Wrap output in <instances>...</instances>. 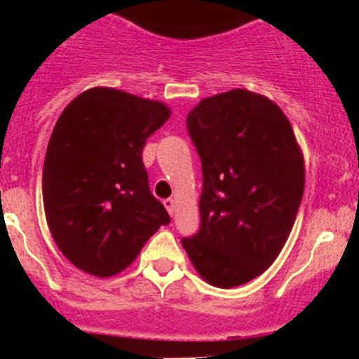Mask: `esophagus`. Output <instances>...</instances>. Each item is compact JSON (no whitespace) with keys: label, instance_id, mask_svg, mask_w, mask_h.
<instances>
[{"label":"esophagus","instance_id":"34e87169","mask_svg":"<svg viewBox=\"0 0 359 359\" xmlns=\"http://www.w3.org/2000/svg\"><path fill=\"white\" fill-rule=\"evenodd\" d=\"M163 205H165V208H167V212H169L170 215H174V208H176V201H174L172 198H169V199H165Z\"/></svg>","mask_w":359,"mask_h":359}]
</instances>
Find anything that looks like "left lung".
<instances>
[{
  "label": "left lung",
  "instance_id": "1",
  "mask_svg": "<svg viewBox=\"0 0 359 359\" xmlns=\"http://www.w3.org/2000/svg\"><path fill=\"white\" fill-rule=\"evenodd\" d=\"M203 165L201 228L182 239L201 278L236 287L264 273L284 248L306 185L302 149L268 97L230 90L187 116Z\"/></svg>",
  "mask_w": 359,
  "mask_h": 359
}]
</instances>
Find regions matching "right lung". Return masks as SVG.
<instances>
[{
  "label": "right lung",
  "mask_w": 359,
  "mask_h": 359,
  "mask_svg": "<svg viewBox=\"0 0 359 359\" xmlns=\"http://www.w3.org/2000/svg\"><path fill=\"white\" fill-rule=\"evenodd\" d=\"M169 116L158 100L91 88L57 120L44 156V214L62 255L86 273H120L170 223L142 161L147 138Z\"/></svg>",
  "instance_id": "right-lung-1"
}]
</instances>
